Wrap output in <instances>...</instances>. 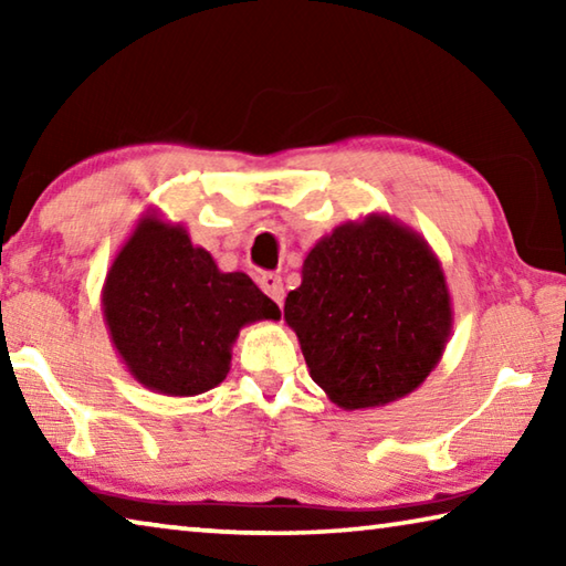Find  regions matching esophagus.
I'll return each instance as SVG.
<instances>
[{
  "label": "esophagus",
  "instance_id": "1",
  "mask_svg": "<svg viewBox=\"0 0 566 566\" xmlns=\"http://www.w3.org/2000/svg\"><path fill=\"white\" fill-rule=\"evenodd\" d=\"M260 286L262 290L272 296V300L282 306L284 302V284H282V276L280 274H262L260 276Z\"/></svg>",
  "mask_w": 566,
  "mask_h": 566
}]
</instances>
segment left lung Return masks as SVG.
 <instances>
[{
    "mask_svg": "<svg viewBox=\"0 0 566 566\" xmlns=\"http://www.w3.org/2000/svg\"><path fill=\"white\" fill-rule=\"evenodd\" d=\"M284 322L310 377L354 411L391 405L432 375L454 312L427 239L389 214H367L312 247Z\"/></svg>",
    "mask_w": 566,
    "mask_h": 566,
    "instance_id": "1",
    "label": "left lung"
}]
</instances>
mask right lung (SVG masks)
<instances>
[{
  "mask_svg": "<svg viewBox=\"0 0 566 566\" xmlns=\"http://www.w3.org/2000/svg\"><path fill=\"white\" fill-rule=\"evenodd\" d=\"M109 339L129 375L157 395L222 385L239 329L282 312L244 272H222L181 224L142 214L102 286Z\"/></svg>",
  "mask_w": 566,
  "mask_h": 566,
  "instance_id": "right-lung-1",
  "label": "right lung"
}]
</instances>
